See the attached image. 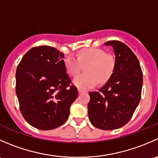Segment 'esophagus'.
I'll return each instance as SVG.
<instances>
[{"instance_id": "1", "label": "esophagus", "mask_w": 158, "mask_h": 158, "mask_svg": "<svg viewBox=\"0 0 158 158\" xmlns=\"http://www.w3.org/2000/svg\"><path fill=\"white\" fill-rule=\"evenodd\" d=\"M78 91H79V94H82V93H84V92H85V90H82V89H78Z\"/></svg>"}]
</instances>
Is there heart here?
Listing matches in <instances>:
<instances>
[{
    "label": "heart",
    "instance_id": "b5f03b06",
    "mask_svg": "<svg viewBox=\"0 0 158 158\" xmlns=\"http://www.w3.org/2000/svg\"><path fill=\"white\" fill-rule=\"evenodd\" d=\"M85 66L86 73L76 76L73 83L80 89H87L96 85L97 82L105 83L111 77L114 71V58L106 54L99 48H85L79 50L77 58L70 55L65 59V66L70 76H75L79 73L82 65Z\"/></svg>",
    "mask_w": 158,
    "mask_h": 158
}]
</instances>
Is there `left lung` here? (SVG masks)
<instances>
[{
  "label": "left lung",
  "mask_w": 158,
  "mask_h": 158,
  "mask_svg": "<svg viewBox=\"0 0 158 158\" xmlns=\"http://www.w3.org/2000/svg\"><path fill=\"white\" fill-rule=\"evenodd\" d=\"M115 54L114 71L98 92H90L89 118L102 130L122 128L130 121L139 104L143 74L139 61L127 45L118 40L105 43Z\"/></svg>",
  "instance_id": "8db88e82"
}]
</instances>
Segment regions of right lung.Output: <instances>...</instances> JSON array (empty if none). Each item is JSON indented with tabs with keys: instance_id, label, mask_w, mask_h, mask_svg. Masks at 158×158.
Instances as JSON below:
<instances>
[{
	"instance_id": "right-lung-1",
	"label": "right lung",
	"mask_w": 158,
	"mask_h": 158,
	"mask_svg": "<svg viewBox=\"0 0 158 158\" xmlns=\"http://www.w3.org/2000/svg\"><path fill=\"white\" fill-rule=\"evenodd\" d=\"M64 53L49 46L30 49L16 71V94L25 120L40 130L64 124L78 97L66 73Z\"/></svg>"
}]
</instances>
